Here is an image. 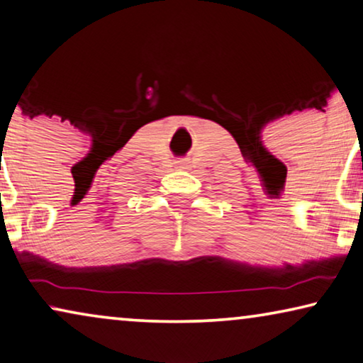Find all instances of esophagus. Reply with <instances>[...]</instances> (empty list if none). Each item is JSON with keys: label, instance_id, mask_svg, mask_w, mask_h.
Returning a JSON list of instances; mask_svg holds the SVG:
<instances>
[{"label": "esophagus", "instance_id": "1", "mask_svg": "<svg viewBox=\"0 0 363 363\" xmlns=\"http://www.w3.org/2000/svg\"><path fill=\"white\" fill-rule=\"evenodd\" d=\"M186 162H187V161H186V160H184V157H182V160H179V161H177V162H176V164H177V166H179V167H184V166H186Z\"/></svg>", "mask_w": 363, "mask_h": 363}]
</instances>
